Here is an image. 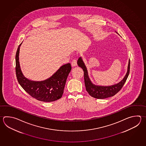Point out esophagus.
Returning <instances> with one entry per match:
<instances>
[{"label":"esophagus","instance_id":"obj_1","mask_svg":"<svg viewBox=\"0 0 146 146\" xmlns=\"http://www.w3.org/2000/svg\"><path fill=\"white\" fill-rule=\"evenodd\" d=\"M71 64L72 66L73 67H74V66H77V60L76 59L73 60L72 61Z\"/></svg>","mask_w":146,"mask_h":146}]
</instances>
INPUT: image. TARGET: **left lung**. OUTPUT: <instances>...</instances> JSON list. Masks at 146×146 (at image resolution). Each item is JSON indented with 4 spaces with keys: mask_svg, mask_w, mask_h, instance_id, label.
I'll return each mask as SVG.
<instances>
[{
    "mask_svg": "<svg viewBox=\"0 0 146 146\" xmlns=\"http://www.w3.org/2000/svg\"><path fill=\"white\" fill-rule=\"evenodd\" d=\"M78 66L83 69L84 74V81L87 92L92 97L97 99H104L112 97L119 92L124 85L128 78L130 70V60L128 61L127 71L124 78L119 83L111 86H99L96 85L91 82L88 74L86 66L84 62L82 57L78 61Z\"/></svg>",
    "mask_w": 146,
    "mask_h": 146,
    "instance_id": "left-lung-1",
    "label": "left lung"
}]
</instances>
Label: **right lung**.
I'll return each instance as SVG.
<instances>
[{
  "label": "right lung",
  "instance_id": "right-lung-1",
  "mask_svg": "<svg viewBox=\"0 0 146 146\" xmlns=\"http://www.w3.org/2000/svg\"><path fill=\"white\" fill-rule=\"evenodd\" d=\"M19 46L15 55V72L19 83L31 96L39 101L51 102L61 98L66 79L72 68L70 63L61 66L50 78L42 81H33L25 78L19 63Z\"/></svg>",
  "mask_w": 146,
  "mask_h": 146
}]
</instances>
